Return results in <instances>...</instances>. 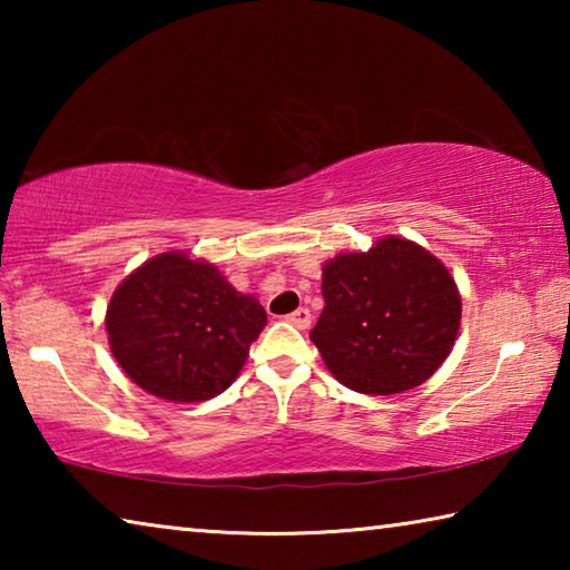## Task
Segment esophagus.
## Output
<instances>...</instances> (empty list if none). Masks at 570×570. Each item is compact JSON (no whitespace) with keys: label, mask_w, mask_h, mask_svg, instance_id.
<instances>
[{"label":"esophagus","mask_w":570,"mask_h":570,"mask_svg":"<svg viewBox=\"0 0 570 570\" xmlns=\"http://www.w3.org/2000/svg\"><path fill=\"white\" fill-rule=\"evenodd\" d=\"M286 322L294 324L296 330H308V326H312V312H308L306 306H302V308H296L294 314H288Z\"/></svg>","instance_id":"obj_1"}]
</instances>
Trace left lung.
<instances>
[{
	"label": "left lung",
	"mask_w": 570,
	"mask_h": 570,
	"mask_svg": "<svg viewBox=\"0 0 570 570\" xmlns=\"http://www.w3.org/2000/svg\"><path fill=\"white\" fill-rule=\"evenodd\" d=\"M312 342L344 387L400 394L445 362L460 326L458 286L430 250L387 236L324 266Z\"/></svg>",
	"instance_id": "1"
}]
</instances>
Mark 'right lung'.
I'll list each match as a JSON object with an SVG mask.
<instances>
[{
    "label": "right lung",
    "instance_id": "add662e5",
    "mask_svg": "<svg viewBox=\"0 0 570 570\" xmlns=\"http://www.w3.org/2000/svg\"><path fill=\"white\" fill-rule=\"evenodd\" d=\"M105 326L138 387L168 402H206L236 380L266 312L216 266L163 254L115 288Z\"/></svg>",
    "mask_w": 570,
    "mask_h": 570
}]
</instances>
